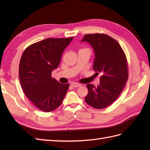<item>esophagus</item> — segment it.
Listing matches in <instances>:
<instances>
[{"mask_svg":"<svg viewBox=\"0 0 150 150\" xmlns=\"http://www.w3.org/2000/svg\"><path fill=\"white\" fill-rule=\"evenodd\" d=\"M71 86H72L73 87H74V88H78V87H80L81 85L80 84L77 83V82H72Z\"/></svg>","mask_w":150,"mask_h":150,"instance_id":"obj_1","label":"esophagus"}]
</instances>
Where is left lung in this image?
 Returning <instances> with one entry per match:
<instances>
[{"instance_id": "obj_1", "label": "left lung", "mask_w": 150, "mask_h": 150, "mask_svg": "<svg viewBox=\"0 0 150 150\" xmlns=\"http://www.w3.org/2000/svg\"><path fill=\"white\" fill-rule=\"evenodd\" d=\"M81 41H86L93 47L95 54L93 68L97 74H103L97 87L86 85L88 93L85 100L91 107L103 109L119 97L128 80L125 53L115 39L106 34H86Z\"/></svg>"}]
</instances>
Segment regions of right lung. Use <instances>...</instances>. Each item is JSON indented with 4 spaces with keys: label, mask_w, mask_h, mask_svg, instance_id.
I'll list each match as a JSON object with an SVG mask.
<instances>
[{
    "label": "right lung",
    "mask_w": 150,
    "mask_h": 150,
    "mask_svg": "<svg viewBox=\"0 0 150 150\" xmlns=\"http://www.w3.org/2000/svg\"><path fill=\"white\" fill-rule=\"evenodd\" d=\"M69 38H48L26 47L19 64V78L26 96L35 106L45 112L62 104L69 86L52 77L59 65L62 54L71 42Z\"/></svg>",
    "instance_id": "add662e5"
}]
</instances>
